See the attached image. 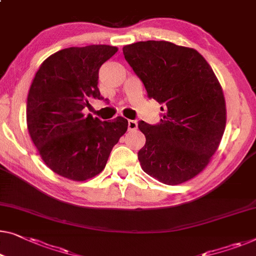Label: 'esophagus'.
I'll list each match as a JSON object with an SVG mask.
<instances>
[{"instance_id": "obj_1", "label": "esophagus", "mask_w": 256, "mask_h": 256, "mask_svg": "<svg viewBox=\"0 0 256 256\" xmlns=\"http://www.w3.org/2000/svg\"><path fill=\"white\" fill-rule=\"evenodd\" d=\"M137 129V122L135 120H128V130H136Z\"/></svg>"}]
</instances>
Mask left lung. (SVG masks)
Masks as SVG:
<instances>
[{
	"label": "left lung",
	"instance_id": "8db88e82",
	"mask_svg": "<svg viewBox=\"0 0 256 256\" xmlns=\"http://www.w3.org/2000/svg\"><path fill=\"white\" fill-rule=\"evenodd\" d=\"M149 98L164 105L158 124L138 122L146 144L140 168L170 186L201 173L216 152L226 126L223 88L198 50L168 42H140L122 48Z\"/></svg>",
	"mask_w": 256,
	"mask_h": 256
}]
</instances>
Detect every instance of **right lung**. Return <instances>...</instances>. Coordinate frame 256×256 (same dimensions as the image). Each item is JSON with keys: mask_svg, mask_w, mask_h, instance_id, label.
<instances>
[{"mask_svg": "<svg viewBox=\"0 0 256 256\" xmlns=\"http://www.w3.org/2000/svg\"><path fill=\"white\" fill-rule=\"evenodd\" d=\"M116 52L110 45L64 48L47 58L32 80L28 134L44 162L66 179L85 181L98 176L127 132L124 118L102 121L83 113L92 99H102L99 68Z\"/></svg>", "mask_w": 256, "mask_h": 256, "instance_id": "obj_1", "label": "right lung"}]
</instances>
